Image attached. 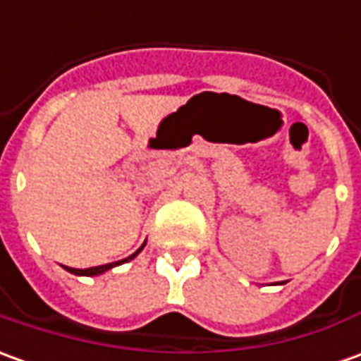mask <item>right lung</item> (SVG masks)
I'll use <instances>...</instances> for the list:
<instances>
[{"label": "right lung", "instance_id": "1", "mask_svg": "<svg viewBox=\"0 0 361 361\" xmlns=\"http://www.w3.org/2000/svg\"><path fill=\"white\" fill-rule=\"evenodd\" d=\"M146 245V243H144ZM144 245L140 247L138 251L134 252V255H130L128 259H122V261H116V263H110V264H100V267H90V269H71V267H65L67 269L68 273H73V274H80V276H97V274H102V273H106L109 269H112V267H116V264L120 263H126V261H130V259H134L136 255H138L142 249H144Z\"/></svg>", "mask_w": 361, "mask_h": 361}]
</instances>
